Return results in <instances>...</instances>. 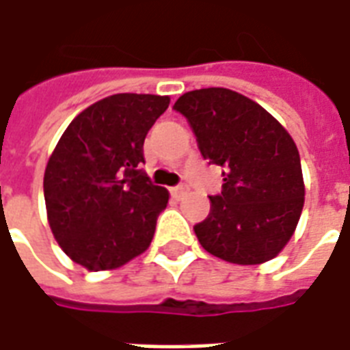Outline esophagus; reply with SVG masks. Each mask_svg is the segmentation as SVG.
<instances>
[{"mask_svg": "<svg viewBox=\"0 0 350 350\" xmlns=\"http://www.w3.org/2000/svg\"><path fill=\"white\" fill-rule=\"evenodd\" d=\"M170 193H172V197L180 200V198H182L183 195L187 193V185H178V187H172V189H170Z\"/></svg>", "mask_w": 350, "mask_h": 350, "instance_id": "esophagus-1", "label": "esophagus"}]
</instances>
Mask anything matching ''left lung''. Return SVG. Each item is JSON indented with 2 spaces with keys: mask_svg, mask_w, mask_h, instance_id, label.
<instances>
[{
  "mask_svg": "<svg viewBox=\"0 0 350 350\" xmlns=\"http://www.w3.org/2000/svg\"><path fill=\"white\" fill-rule=\"evenodd\" d=\"M197 135L202 157L225 167L223 191L195 225L198 242L232 264L278 257L300 221L306 185L288 131L258 103L227 88L183 93L174 103Z\"/></svg>",
  "mask_w": 350,
  "mask_h": 350,
  "instance_id": "8db88e82",
  "label": "left lung"
}]
</instances>
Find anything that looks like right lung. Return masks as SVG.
I'll use <instances>...</instances> for the list:
<instances>
[{
  "mask_svg": "<svg viewBox=\"0 0 350 350\" xmlns=\"http://www.w3.org/2000/svg\"><path fill=\"white\" fill-rule=\"evenodd\" d=\"M168 95L116 93L82 110L64 131L44 170L52 234L72 262L116 270L152 243L168 191L138 170L144 138Z\"/></svg>",
  "mask_w": 350,
  "mask_h": 350,
  "instance_id": "right-lung-1",
  "label": "right lung"
}]
</instances>
